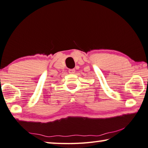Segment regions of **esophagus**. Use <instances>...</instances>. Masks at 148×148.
<instances>
[{
    "label": "esophagus",
    "instance_id": "obj_1",
    "mask_svg": "<svg viewBox=\"0 0 148 148\" xmlns=\"http://www.w3.org/2000/svg\"><path fill=\"white\" fill-rule=\"evenodd\" d=\"M75 70L74 69H71L69 70V73L70 74H73V73H75Z\"/></svg>",
    "mask_w": 148,
    "mask_h": 148
}]
</instances>
